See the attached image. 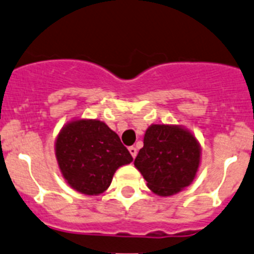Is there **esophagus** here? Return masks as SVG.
<instances>
[{
    "instance_id": "34e87169",
    "label": "esophagus",
    "mask_w": 254,
    "mask_h": 254,
    "mask_svg": "<svg viewBox=\"0 0 254 254\" xmlns=\"http://www.w3.org/2000/svg\"><path fill=\"white\" fill-rule=\"evenodd\" d=\"M129 152L130 154H131V156L134 157H136V155H137V150H136V147H134V146H130L129 147Z\"/></svg>"
}]
</instances>
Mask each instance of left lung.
Instances as JSON below:
<instances>
[{
    "label": "left lung",
    "instance_id": "1",
    "mask_svg": "<svg viewBox=\"0 0 254 254\" xmlns=\"http://www.w3.org/2000/svg\"><path fill=\"white\" fill-rule=\"evenodd\" d=\"M201 164L197 137L181 125L151 124L134 165L152 192L176 195L195 180Z\"/></svg>",
    "mask_w": 254,
    "mask_h": 254
}]
</instances>
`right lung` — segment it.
<instances>
[{"instance_id": "right-lung-1", "label": "right lung", "mask_w": 254, "mask_h": 254, "mask_svg": "<svg viewBox=\"0 0 254 254\" xmlns=\"http://www.w3.org/2000/svg\"><path fill=\"white\" fill-rule=\"evenodd\" d=\"M54 152L64 181L78 192L98 196L107 191L119 167L132 157L104 122L74 118L59 130Z\"/></svg>"}]
</instances>
